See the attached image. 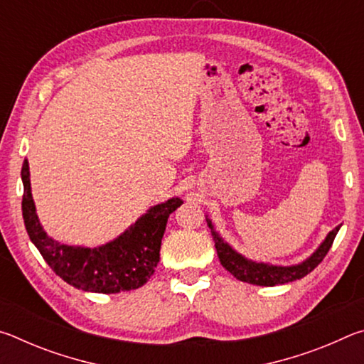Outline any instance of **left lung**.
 Masks as SVG:
<instances>
[{
	"label": "left lung",
	"instance_id": "left-lung-1",
	"mask_svg": "<svg viewBox=\"0 0 364 364\" xmlns=\"http://www.w3.org/2000/svg\"><path fill=\"white\" fill-rule=\"evenodd\" d=\"M208 228L212 230V237L215 242V249H217V255L220 258V263L223 264L225 269L230 271L234 278L255 286H278L286 284V282H292L295 279H301L308 273H311V271L323 262V258L328 255V252L332 242H334L337 231L341 226H336L334 230L328 234L324 242L319 245L318 250L308 258V260L300 264H295V267H274V264L250 262L242 255H239L237 252H234L226 242H223V239L213 231L210 221H208Z\"/></svg>",
	"mask_w": 364,
	"mask_h": 364
}]
</instances>
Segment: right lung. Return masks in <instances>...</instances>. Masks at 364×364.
<instances>
[{"label": "right lung", "mask_w": 364, "mask_h": 364, "mask_svg": "<svg viewBox=\"0 0 364 364\" xmlns=\"http://www.w3.org/2000/svg\"><path fill=\"white\" fill-rule=\"evenodd\" d=\"M22 217L30 241L59 278L88 292L117 294L144 286L159 263L160 244L170 213L183 204L181 199L173 197L152 207L122 236L101 247H73L53 241L43 231L30 193L27 160L22 165Z\"/></svg>", "instance_id": "1"}]
</instances>
